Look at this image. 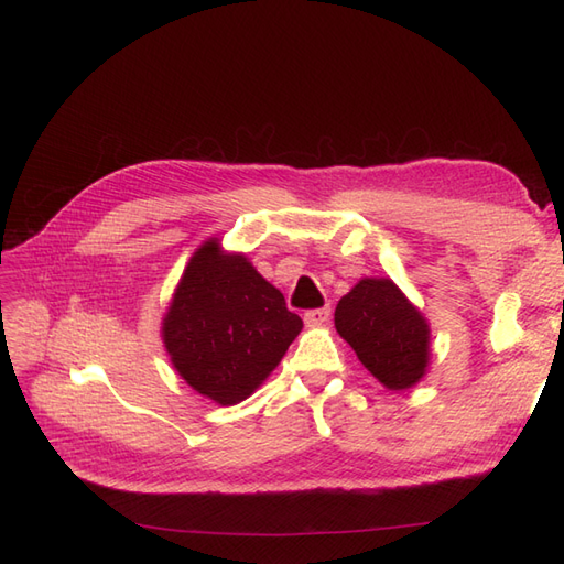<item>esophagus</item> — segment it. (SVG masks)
Segmentation results:
<instances>
[{
	"label": "esophagus",
	"mask_w": 564,
	"mask_h": 564,
	"mask_svg": "<svg viewBox=\"0 0 564 564\" xmlns=\"http://www.w3.org/2000/svg\"><path fill=\"white\" fill-rule=\"evenodd\" d=\"M329 317H332L329 308H313V311H305V315H303V319H305V324H308V327H319V324L329 322Z\"/></svg>",
	"instance_id": "1"
}]
</instances>
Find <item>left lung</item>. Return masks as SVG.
<instances>
[{
	"instance_id": "obj_1",
	"label": "left lung",
	"mask_w": 564,
	"mask_h": 564,
	"mask_svg": "<svg viewBox=\"0 0 564 564\" xmlns=\"http://www.w3.org/2000/svg\"><path fill=\"white\" fill-rule=\"evenodd\" d=\"M336 332L383 386H414L429 365V324L390 280L367 278L338 301Z\"/></svg>"
}]
</instances>
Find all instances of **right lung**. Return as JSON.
<instances>
[{"instance_id": "right-lung-1", "label": "right lung", "mask_w": 564, "mask_h": 564, "mask_svg": "<svg viewBox=\"0 0 564 564\" xmlns=\"http://www.w3.org/2000/svg\"><path fill=\"white\" fill-rule=\"evenodd\" d=\"M301 327L245 256L207 242L187 263L162 332L187 383L218 404H237L280 365Z\"/></svg>"}]
</instances>
